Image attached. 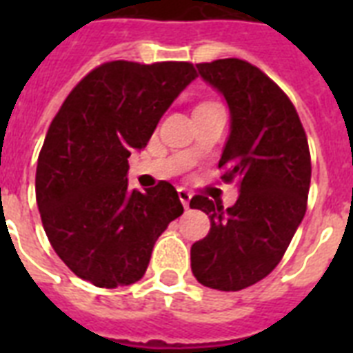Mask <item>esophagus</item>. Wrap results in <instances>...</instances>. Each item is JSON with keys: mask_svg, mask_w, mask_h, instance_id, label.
Masks as SVG:
<instances>
[{"mask_svg": "<svg viewBox=\"0 0 353 353\" xmlns=\"http://www.w3.org/2000/svg\"><path fill=\"white\" fill-rule=\"evenodd\" d=\"M177 196H179V199H181L183 207H185V209H188V203H190V198H192V196H190V192H188V190H185V188H179V190H177Z\"/></svg>", "mask_w": 353, "mask_h": 353, "instance_id": "esophagus-1", "label": "esophagus"}]
</instances>
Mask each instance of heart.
<instances>
[{
    "label": "heart",
    "mask_w": 353,
    "mask_h": 353,
    "mask_svg": "<svg viewBox=\"0 0 353 353\" xmlns=\"http://www.w3.org/2000/svg\"><path fill=\"white\" fill-rule=\"evenodd\" d=\"M209 106H214V104H212V102H201V104L196 106V110H198V108H209Z\"/></svg>",
    "instance_id": "obj_1"
}]
</instances>
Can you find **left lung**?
Instances as JSON below:
<instances>
[{"mask_svg":"<svg viewBox=\"0 0 353 353\" xmlns=\"http://www.w3.org/2000/svg\"><path fill=\"white\" fill-rule=\"evenodd\" d=\"M196 68L231 112L218 166L240 196L229 209L194 196L190 209L209 216L210 231L190 249V265L199 284L240 291L276 268L306 214L310 148L295 106L260 69L238 58Z\"/></svg>","mask_w":353,"mask_h":353,"instance_id":"8db88e82","label":"left lung"}]
</instances>
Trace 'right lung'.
Segmentation results:
<instances>
[{"mask_svg": "<svg viewBox=\"0 0 353 353\" xmlns=\"http://www.w3.org/2000/svg\"><path fill=\"white\" fill-rule=\"evenodd\" d=\"M198 77L192 63L108 62L80 80L52 119L36 166V203L52 249L99 288L143 279L152 249L183 214L176 188H128V157Z\"/></svg>", "mask_w": 353, "mask_h": 353, "instance_id": "add662e5", "label": "right lung"}]
</instances>
